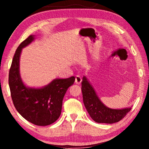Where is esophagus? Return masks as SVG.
Listing matches in <instances>:
<instances>
[{
	"mask_svg": "<svg viewBox=\"0 0 149 149\" xmlns=\"http://www.w3.org/2000/svg\"><path fill=\"white\" fill-rule=\"evenodd\" d=\"M82 79L81 77L79 75H77L76 77H75V83L76 84L79 85L81 84V82Z\"/></svg>",
	"mask_w": 149,
	"mask_h": 149,
	"instance_id": "34e87169",
	"label": "esophagus"
}]
</instances>
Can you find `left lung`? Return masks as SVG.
<instances>
[{
    "mask_svg": "<svg viewBox=\"0 0 149 149\" xmlns=\"http://www.w3.org/2000/svg\"><path fill=\"white\" fill-rule=\"evenodd\" d=\"M81 91L85 108L91 118L97 123H116L124 118L132 109V107L121 109L107 107L100 100L94 87L85 75L81 82Z\"/></svg>",
    "mask_w": 149,
    "mask_h": 149,
    "instance_id": "8db88e82",
    "label": "left lung"
}]
</instances>
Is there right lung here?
Returning a JSON list of instances; mask_svg holds the SVG:
<instances>
[{"instance_id": "1", "label": "right lung", "mask_w": 149, "mask_h": 149, "mask_svg": "<svg viewBox=\"0 0 149 149\" xmlns=\"http://www.w3.org/2000/svg\"><path fill=\"white\" fill-rule=\"evenodd\" d=\"M35 39L31 35L17 47L9 72L8 83L14 105L19 114L37 125L52 124L61 114L62 100L68 89L74 84L75 77L56 78L41 87L27 86L19 72L20 56L24 48Z\"/></svg>"}]
</instances>
